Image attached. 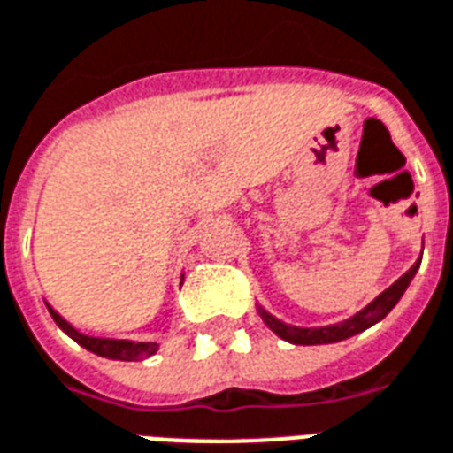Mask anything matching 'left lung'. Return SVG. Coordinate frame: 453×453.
<instances>
[{
	"mask_svg": "<svg viewBox=\"0 0 453 453\" xmlns=\"http://www.w3.org/2000/svg\"><path fill=\"white\" fill-rule=\"evenodd\" d=\"M418 266H420V259L411 266V269H409V272H406L404 276H402V279H397V281L392 283L390 288L383 290V293H380V296L369 304V307H364L359 314H354L352 319H347V321H342V324L324 326V328H297V326L283 324V321L274 319L269 311L265 310H259V317L265 319V324L269 326L279 338L288 340V342H293V345H328V342H340V340L352 338V335H357V333L366 331L369 326L378 324L380 319L388 317L392 307L399 303V297L404 296L406 286L411 283L413 274L418 272Z\"/></svg>",
	"mask_w": 453,
	"mask_h": 453,
	"instance_id": "1",
	"label": "left lung"
}]
</instances>
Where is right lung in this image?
<instances>
[{"label": "right lung", "instance_id": "obj_1", "mask_svg": "<svg viewBox=\"0 0 453 453\" xmlns=\"http://www.w3.org/2000/svg\"><path fill=\"white\" fill-rule=\"evenodd\" d=\"M49 311H51V317H54V321L58 324V328H63V331L68 333L70 338L75 340V342L87 347L89 352L99 354V357L132 361V359H139V357H149V354H153L157 349L156 342H129V340L94 338V335H84V333L75 331V328H73V326H70L61 314H58V311H54L51 307H49Z\"/></svg>", "mask_w": 453, "mask_h": 453}]
</instances>
